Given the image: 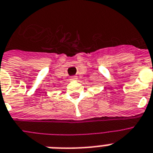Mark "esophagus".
Masks as SVG:
<instances>
[{"label": "esophagus", "mask_w": 153, "mask_h": 153, "mask_svg": "<svg viewBox=\"0 0 153 153\" xmlns=\"http://www.w3.org/2000/svg\"><path fill=\"white\" fill-rule=\"evenodd\" d=\"M76 79H77V77L76 76L71 77V81H74V80H76Z\"/></svg>", "instance_id": "esophagus-1"}]
</instances>
